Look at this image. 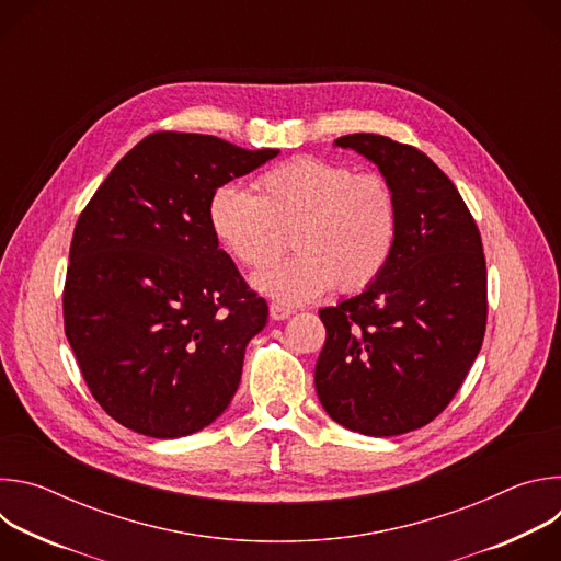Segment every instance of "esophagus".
<instances>
[{
    "instance_id": "34e87169",
    "label": "esophagus",
    "mask_w": 561,
    "mask_h": 561,
    "mask_svg": "<svg viewBox=\"0 0 561 561\" xmlns=\"http://www.w3.org/2000/svg\"><path fill=\"white\" fill-rule=\"evenodd\" d=\"M268 312H271V317L273 319H277V322H282V319H286V317H290L295 310L290 308V306H284V304H271L268 306Z\"/></svg>"
}]
</instances>
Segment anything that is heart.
<instances>
[{
    "mask_svg": "<svg viewBox=\"0 0 561 561\" xmlns=\"http://www.w3.org/2000/svg\"><path fill=\"white\" fill-rule=\"evenodd\" d=\"M217 242L247 268L273 264L293 234L295 255L253 279L279 304H306L340 286L355 293L388 266L399 230L392 186L377 173L293 157L255 182V195L219 186L208 199Z\"/></svg>",
    "mask_w": 561,
    "mask_h": 561,
    "instance_id": "b5f03b06",
    "label": "heart"
}]
</instances>
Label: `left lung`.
<instances>
[{
	"mask_svg": "<svg viewBox=\"0 0 561 561\" xmlns=\"http://www.w3.org/2000/svg\"><path fill=\"white\" fill-rule=\"evenodd\" d=\"M392 186L399 230L383 273L319 310L314 366L324 411L344 428L392 437L433 422L455 397L486 333V260L455 184L422 150L383 135L335 139Z\"/></svg>",
	"mask_w": 561,
	"mask_h": 561,
	"instance_id": "obj_1",
	"label": "left lung"
}]
</instances>
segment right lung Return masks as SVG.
<instances>
[{"instance_id":"add662e5","label":"right lung","mask_w":561,"mask_h":561,"mask_svg":"<svg viewBox=\"0 0 561 561\" xmlns=\"http://www.w3.org/2000/svg\"><path fill=\"white\" fill-rule=\"evenodd\" d=\"M277 152L152 133L79 215L64 331L98 404L122 426L175 439L228 409L268 306L219 249L206 210L215 188Z\"/></svg>"}]
</instances>
